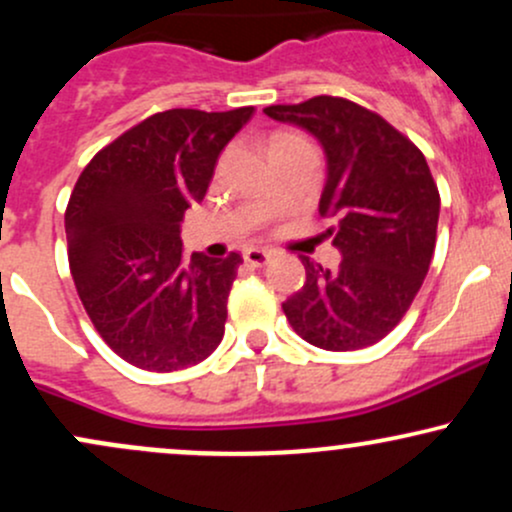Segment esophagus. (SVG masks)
Segmentation results:
<instances>
[{"label":"esophagus","mask_w":512,"mask_h":512,"mask_svg":"<svg viewBox=\"0 0 512 512\" xmlns=\"http://www.w3.org/2000/svg\"><path fill=\"white\" fill-rule=\"evenodd\" d=\"M269 252L267 250H262V248H248L243 252V260L250 264V267H262V264H267V260H269Z\"/></svg>","instance_id":"34e87169"}]
</instances>
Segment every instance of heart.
<instances>
[{"instance_id": "1", "label": "heart", "mask_w": 512, "mask_h": 512, "mask_svg": "<svg viewBox=\"0 0 512 512\" xmlns=\"http://www.w3.org/2000/svg\"><path fill=\"white\" fill-rule=\"evenodd\" d=\"M279 137H296V134H293V132H279V134H274L272 139H279Z\"/></svg>"}]
</instances>
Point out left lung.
Masks as SVG:
<instances>
[{
  "instance_id": "8db88e82",
  "label": "left lung",
  "mask_w": 512,
  "mask_h": 512,
  "mask_svg": "<svg viewBox=\"0 0 512 512\" xmlns=\"http://www.w3.org/2000/svg\"><path fill=\"white\" fill-rule=\"evenodd\" d=\"M264 113L308 129L327 154L320 216L344 260L330 272L303 257L305 284L281 305L308 344L356 351L387 337L428 274L440 214L438 185L421 149L385 117L339 96Z\"/></svg>"
}]
</instances>
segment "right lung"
<instances>
[{"label":"right lung","instance_id":"obj_1","mask_svg":"<svg viewBox=\"0 0 512 512\" xmlns=\"http://www.w3.org/2000/svg\"><path fill=\"white\" fill-rule=\"evenodd\" d=\"M252 113L163 110L103 146L76 180L64 211L76 293L103 342L132 366L170 373L221 344L243 257L187 260L180 221Z\"/></svg>","mask_w":512,"mask_h":512}]
</instances>
